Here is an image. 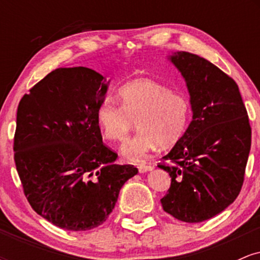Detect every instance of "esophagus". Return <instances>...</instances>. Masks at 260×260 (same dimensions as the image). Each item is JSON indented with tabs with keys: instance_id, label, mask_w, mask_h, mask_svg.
Returning <instances> with one entry per match:
<instances>
[{
	"instance_id": "1",
	"label": "esophagus",
	"mask_w": 260,
	"mask_h": 260,
	"mask_svg": "<svg viewBox=\"0 0 260 260\" xmlns=\"http://www.w3.org/2000/svg\"><path fill=\"white\" fill-rule=\"evenodd\" d=\"M154 169V165L153 164H148V162H140L139 165H138V170H139V172H148V171H150V170H153Z\"/></svg>"
}]
</instances>
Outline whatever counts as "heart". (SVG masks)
Returning a JSON list of instances; mask_svg holds the SVG:
<instances>
[{
  "label": "heart",
  "instance_id": "obj_1",
  "mask_svg": "<svg viewBox=\"0 0 260 260\" xmlns=\"http://www.w3.org/2000/svg\"><path fill=\"white\" fill-rule=\"evenodd\" d=\"M121 105L105 99L96 109V123L107 140L121 142L134 123L139 131L127 139L121 151L128 160L138 161L157 144H174L181 138L190 117L186 95L172 91L153 79H137L118 90Z\"/></svg>",
  "mask_w": 260,
  "mask_h": 260
}]
</instances>
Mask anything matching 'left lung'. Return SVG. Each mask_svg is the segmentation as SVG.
Instances as JSON below:
<instances>
[{"instance_id": "obj_1", "label": "left lung", "mask_w": 260, "mask_h": 260, "mask_svg": "<svg viewBox=\"0 0 260 260\" xmlns=\"http://www.w3.org/2000/svg\"><path fill=\"white\" fill-rule=\"evenodd\" d=\"M171 61L186 79L193 120L157 165L171 177L161 205L175 219L202 222L240 194L252 128L231 77L194 53L180 51Z\"/></svg>"}]
</instances>
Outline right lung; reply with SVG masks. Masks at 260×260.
I'll return each instance as SVG.
<instances>
[{"instance_id":"1","label":"right lung","mask_w":260,"mask_h":260,"mask_svg":"<svg viewBox=\"0 0 260 260\" xmlns=\"http://www.w3.org/2000/svg\"><path fill=\"white\" fill-rule=\"evenodd\" d=\"M104 77L86 67L58 68L24 94L17 110L14 162L25 198L58 228L86 231L109 217L133 165H118L103 143L96 109Z\"/></svg>"}]
</instances>
